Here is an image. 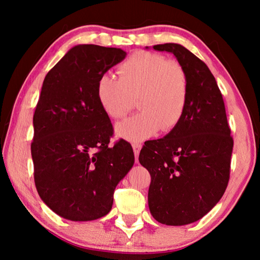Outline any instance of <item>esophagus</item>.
Returning a JSON list of instances; mask_svg holds the SVG:
<instances>
[{"instance_id":"34e87169","label":"esophagus","mask_w":260,"mask_h":260,"mask_svg":"<svg viewBox=\"0 0 260 260\" xmlns=\"http://www.w3.org/2000/svg\"><path fill=\"white\" fill-rule=\"evenodd\" d=\"M133 150H134V155H135V162H139V155H140V150H141V144L134 143L133 144Z\"/></svg>"}]
</instances>
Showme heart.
<instances>
[{"instance_id": "1", "label": "heart", "mask_w": 260, "mask_h": 260, "mask_svg": "<svg viewBox=\"0 0 260 260\" xmlns=\"http://www.w3.org/2000/svg\"><path fill=\"white\" fill-rule=\"evenodd\" d=\"M119 79L110 74L99 79L96 96L108 117L119 119L134 108L139 113L120 121L116 133L129 142H142L158 131L170 132L182 119L187 107L189 80L177 60L155 52L138 51L118 68Z\"/></svg>"}]
</instances>
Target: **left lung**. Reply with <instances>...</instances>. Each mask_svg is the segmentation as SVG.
I'll list each match as a JSON object with an SVG mask.
<instances>
[{"label": "left lung", "mask_w": 260, "mask_h": 260, "mask_svg": "<svg viewBox=\"0 0 260 260\" xmlns=\"http://www.w3.org/2000/svg\"><path fill=\"white\" fill-rule=\"evenodd\" d=\"M153 49L173 54L186 70L188 102L178 126L162 139L144 143L139 160L151 177L152 217L164 225L183 226L203 218L222 197L234 142L222 95L204 61L178 43Z\"/></svg>", "instance_id": "left-lung-1"}]
</instances>
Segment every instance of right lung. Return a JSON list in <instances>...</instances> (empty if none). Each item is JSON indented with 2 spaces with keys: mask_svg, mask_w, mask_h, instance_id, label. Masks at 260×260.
I'll return each mask as SVG.
<instances>
[{
  "mask_svg": "<svg viewBox=\"0 0 260 260\" xmlns=\"http://www.w3.org/2000/svg\"><path fill=\"white\" fill-rule=\"evenodd\" d=\"M120 48L78 45L43 80L33 116L30 152L41 200L61 218L90 221L111 211L117 184L134 164L132 146L113 134L96 83L125 59Z\"/></svg>",
  "mask_w": 260,
  "mask_h": 260,
  "instance_id": "add662e5",
  "label": "right lung"
}]
</instances>
